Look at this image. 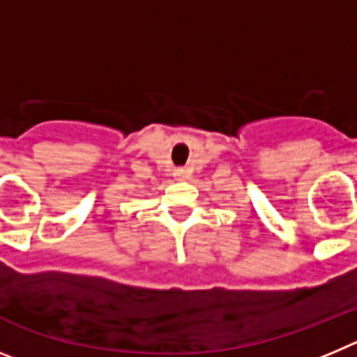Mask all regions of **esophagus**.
Here are the masks:
<instances>
[{"mask_svg": "<svg viewBox=\"0 0 357 357\" xmlns=\"http://www.w3.org/2000/svg\"><path fill=\"white\" fill-rule=\"evenodd\" d=\"M173 175H175V178L182 181V178H185V176H188V172H185V169H182V168H178V169H175V173H173Z\"/></svg>", "mask_w": 357, "mask_h": 357, "instance_id": "34e87169", "label": "esophagus"}]
</instances>
